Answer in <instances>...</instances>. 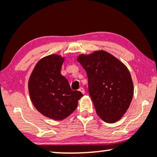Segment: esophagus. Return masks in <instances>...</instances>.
<instances>
[{"label":"esophagus","mask_w":157,"mask_h":157,"mask_svg":"<svg viewBox=\"0 0 157 157\" xmlns=\"http://www.w3.org/2000/svg\"><path fill=\"white\" fill-rule=\"evenodd\" d=\"M79 91H80L82 94H85V89L82 87H80V89H79Z\"/></svg>","instance_id":"1"}]
</instances>
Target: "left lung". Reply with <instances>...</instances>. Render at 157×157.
Here are the masks:
<instances>
[{
	"label": "left lung",
	"mask_w": 157,
	"mask_h": 157,
	"mask_svg": "<svg viewBox=\"0 0 157 157\" xmlns=\"http://www.w3.org/2000/svg\"><path fill=\"white\" fill-rule=\"evenodd\" d=\"M77 61L88 75L89 92L97 115L108 123L118 121L129 108L134 94L128 69L103 50L79 55Z\"/></svg>",
	"instance_id": "8db88e82"
}]
</instances>
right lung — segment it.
Wrapping results in <instances>:
<instances>
[{"label": "right lung", "instance_id": "add662e5", "mask_svg": "<svg viewBox=\"0 0 157 157\" xmlns=\"http://www.w3.org/2000/svg\"><path fill=\"white\" fill-rule=\"evenodd\" d=\"M64 57L50 55L35 65L29 79L28 88L31 101L36 109L46 117L64 120L77 109L83 95L72 91L67 79L60 73Z\"/></svg>", "mask_w": 157, "mask_h": 157}]
</instances>
